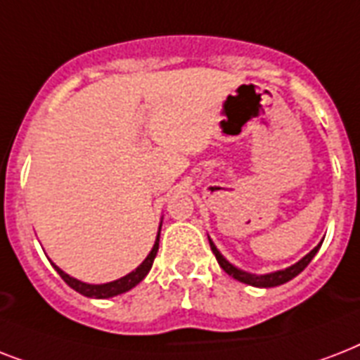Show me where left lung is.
Instances as JSON below:
<instances>
[{
	"instance_id": "1",
	"label": "left lung",
	"mask_w": 360,
	"mask_h": 360,
	"mask_svg": "<svg viewBox=\"0 0 360 360\" xmlns=\"http://www.w3.org/2000/svg\"><path fill=\"white\" fill-rule=\"evenodd\" d=\"M209 245H211V250H213V254H214V257H217L219 265L224 269L226 273L230 274V276H233V278L239 280V282H243V284L254 285V288H274V285H280V284H285V282H290V280L295 278L297 274L301 273V271H304V267H307L308 263L312 262V257L318 254L321 243H319V245L316 246L314 250L308 252L307 256L302 257V259H299L295 265H291V267H288V269H282V271H274V273H269V274H250V273H246V271H240V269H237L236 265H231V263L228 262V259H226L222 254H220L219 248L214 246V243L211 239H209Z\"/></svg>"
}]
</instances>
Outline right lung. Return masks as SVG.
Listing matches in <instances>:
<instances>
[{
  "instance_id": "1",
  "label": "right lung",
  "mask_w": 360,
  "mask_h": 360,
  "mask_svg": "<svg viewBox=\"0 0 360 360\" xmlns=\"http://www.w3.org/2000/svg\"><path fill=\"white\" fill-rule=\"evenodd\" d=\"M158 240H160V228H158L157 240H155V245H153L151 252L147 254L146 259H143V262H141L140 265L132 271V273H129L127 276H123V278L120 280L108 282V284H86V282H80V280L72 278V276H69L67 273H63L58 265H53V263L52 265L53 269L59 273V276H61V278H63L75 291H78V293H82V295H86V297H93V299H108V297L121 295V293H124V291L132 290L134 285H138L141 280L146 278L147 273L151 271L155 256H157Z\"/></svg>"
}]
</instances>
